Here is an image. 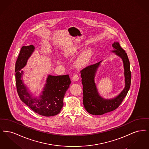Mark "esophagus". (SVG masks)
<instances>
[{"instance_id": "obj_1", "label": "esophagus", "mask_w": 149, "mask_h": 149, "mask_svg": "<svg viewBox=\"0 0 149 149\" xmlns=\"http://www.w3.org/2000/svg\"><path fill=\"white\" fill-rule=\"evenodd\" d=\"M79 76H78V74H74L73 76H72V79L73 81H77L79 80Z\"/></svg>"}]
</instances>
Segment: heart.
<instances>
[{"mask_svg":"<svg viewBox=\"0 0 149 149\" xmlns=\"http://www.w3.org/2000/svg\"><path fill=\"white\" fill-rule=\"evenodd\" d=\"M81 50V47L78 45H73L71 46L66 48L63 51V54L65 57H71L75 56ZM92 50L91 49H87L83 51L81 55L77 60V64L78 66L82 67L88 64L92 56Z\"/></svg>","mask_w":149,"mask_h":149,"instance_id":"b5f03b06","label":"heart"}]
</instances>
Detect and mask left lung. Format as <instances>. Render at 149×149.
Listing matches in <instances>:
<instances>
[{
    "mask_svg": "<svg viewBox=\"0 0 149 149\" xmlns=\"http://www.w3.org/2000/svg\"><path fill=\"white\" fill-rule=\"evenodd\" d=\"M112 47L113 50L112 52L122 60L125 85L118 95L111 99H105L99 95L94 80L97 71L102 61L87 66L80 71L81 83L83 85V104L86 111L91 114L102 115L115 110L125 98L130 88L131 74L127 55L118 42H114Z\"/></svg>",
    "mask_w": 149,
    "mask_h": 149,
    "instance_id": "obj_1",
    "label": "left lung"
}]
</instances>
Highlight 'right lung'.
Returning a JSON list of instances; mask_svg holds the SVG:
<instances>
[{
    "label": "right lung",
    "mask_w": 149,
    "mask_h": 149,
    "mask_svg": "<svg viewBox=\"0 0 149 149\" xmlns=\"http://www.w3.org/2000/svg\"><path fill=\"white\" fill-rule=\"evenodd\" d=\"M35 50L33 45L23 46L15 63V82L18 95L22 101L40 115L50 117L59 113L64 106L65 94L71 83L69 75H49L42 91L38 97H34L22 79V70Z\"/></svg>",
    "instance_id": "add662e5"
}]
</instances>
